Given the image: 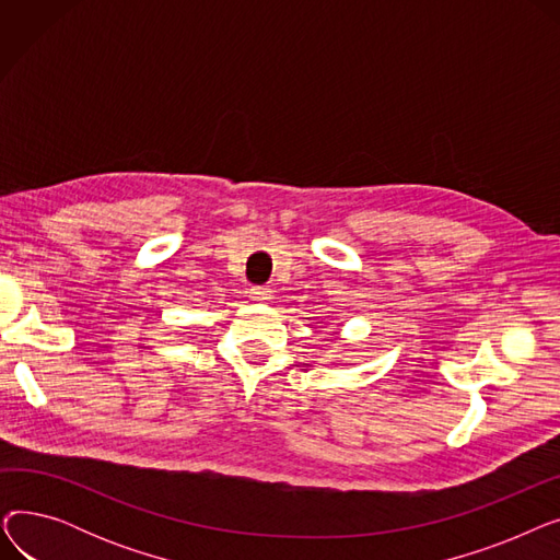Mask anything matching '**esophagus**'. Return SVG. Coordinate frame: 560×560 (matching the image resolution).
<instances>
[{
    "instance_id": "obj_1",
    "label": "esophagus",
    "mask_w": 560,
    "mask_h": 560,
    "mask_svg": "<svg viewBox=\"0 0 560 560\" xmlns=\"http://www.w3.org/2000/svg\"><path fill=\"white\" fill-rule=\"evenodd\" d=\"M249 298L254 302H268V300H272V288L270 285H252Z\"/></svg>"
}]
</instances>
